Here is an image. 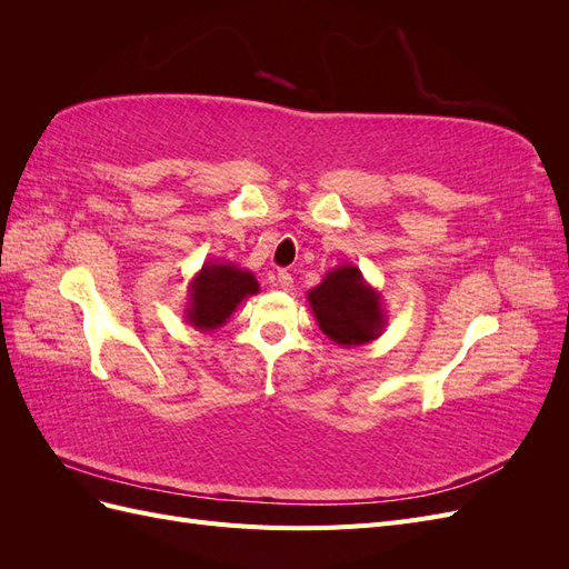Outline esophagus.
I'll list each match as a JSON object with an SVG mask.
<instances>
[{
    "instance_id": "obj_1",
    "label": "esophagus",
    "mask_w": 569,
    "mask_h": 569,
    "mask_svg": "<svg viewBox=\"0 0 569 569\" xmlns=\"http://www.w3.org/2000/svg\"><path fill=\"white\" fill-rule=\"evenodd\" d=\"M274 282H278V287L284 289V291H289L291 287H295V280H291V274L287 270H280L278 278H274Z\"/></svg>"
}]
</instances>
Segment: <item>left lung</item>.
Masks as SVG:
<instances>
[{
  "mask_svg": "<svg viewBox=\"0 0 569 569\" xmlns=\"http://www.w3.org/2000/svg\"><path fill=\"white\" fill-rule=\"evenodd\" d=\"M306 299L322 335L343 349L382 337L389 322L382 295L353 263L332 268L318 287L308 289Z\"/></svg>",
  "mask_w": 569,
  "mask_h": 569,
  "instance_id": "1",
  "label": "left lung"
}]
</instances>
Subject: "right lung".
<instances>
[{"instance_id": "obj_1", "label": "right lung", "mask_w": 569, "mask_h": 569, "mask_svg": "<svg viewBox=\"0 0 569 569\" xmlns=\"http://www.w3.org/2000/svg\"><path fill=\"white\" fill-rule=\"evenodd\" d=\"M261 291L256 274L230 261H206L189 280L184 322L199 332H213L226 325L237 306Z\"/></svg>"}]
</instances>
